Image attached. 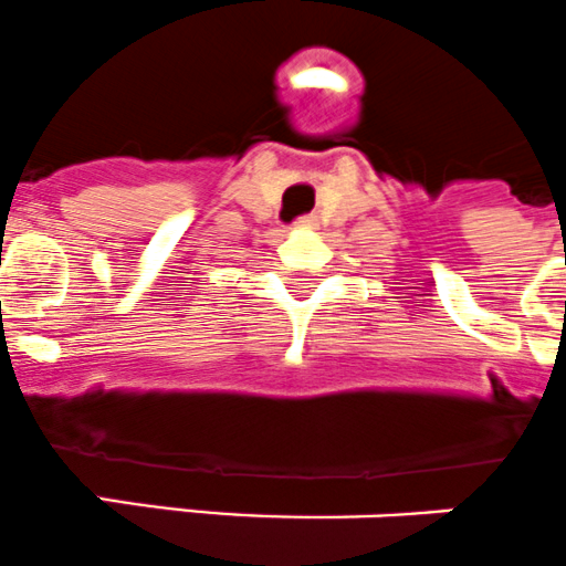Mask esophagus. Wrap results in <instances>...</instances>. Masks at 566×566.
Returning a JSON list of instances; mask_svg holds the SVG:
<instances>
[{
  "label": "esophagus",
  "instance_id": "34e87169",
  "mask_svg": "<svg viewBox=\"0 0 566 566\" xmlns=\"http://www.w3.org/2000/svg\"><path fill=\"white\" fill-rule=\"evenodd\" d=\"M317 227V218L315 216H304L295 221V229H315Z\"/></svg>",
  "mask_w": 566,
  "mask_h": 566
}]
</instances>
